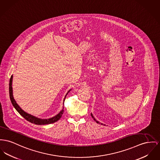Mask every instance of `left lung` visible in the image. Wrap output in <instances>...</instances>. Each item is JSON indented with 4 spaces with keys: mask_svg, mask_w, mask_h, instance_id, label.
Instances as JSON below:
<instances>
[{
    "mask_svg": "<svg viewBox=\"0 0 160 160\" xmlns=\"http://www.w3.org/2000/svg\"><path fill=\"white\" fill-rule=\"evenodd\" d=\"M91 115H92V118H93V119H94V120H95V121H96V122H97V123H98V124H102V125H103V124H102V123H101V122H99V121H97V120H96V119H95V118H94V117H93V114H92V113H91ZM104 126H106V125H105V124H104Z\"/></svg>",
    "mask_w": 160,
    "mask_h": 160,
    "instance_id": "1",
    "label": "left lung"
}]
</instances>
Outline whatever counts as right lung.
Here are the masks:
<instances>
[{"mask_svg": "<svg viewBox=\"0 0 160 160\" xmlns=\"http://www.w3.org/2000/svg\"><path fill=\"white\" fill-rule=\"evenodd\" d=\"M12 75H11V78L10 79V84H9V93H10V98L11 103H12L13 107L15 108V109L18 112V113L21 115L22 117L24 118L27 121L32 122V124H36V125H45V124H49L54 123V122L58 121L61 118L62 114L64 113V107H63L62 109L60 111V112L58 114H57L56 115H55L53 117L50 118H48V119H41V118L36 117H34L33 115H32L25 112V111H23L21 108L19 107V106L17 104V102H16L15 99H14L13 95H12ZM71 90L72 89L69 90L68 91L67 93L66 94V95L65 96L64 102L67 95L68 93V92Z\"/></svg>", "mask_w": 160, "mask_h": 160, "instance_id": "right-lung-1", "label": "right lung"}]
</instances>
